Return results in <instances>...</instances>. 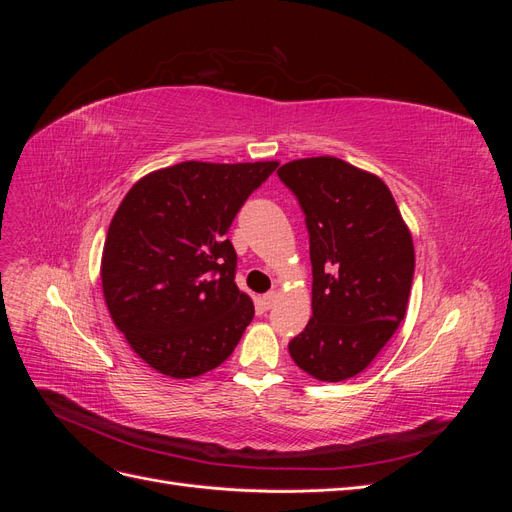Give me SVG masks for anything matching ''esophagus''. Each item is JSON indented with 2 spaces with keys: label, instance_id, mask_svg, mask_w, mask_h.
I'll return each instance as SVG.
<instances>
[{
  "label": "esophagus",
  "instance_id": "esophagus-1",
  "mask_svg": "<svg viewBox=\"0 0 512 512\" xmlns=\"http://www.w3.org/2000/svg\"><path fill=\"white\" fill-rule=\"evenodd\" d=\"M275 301H277V292H273V290L267 292V294H262V297H260V305L265 309H271L275 305Z\"/></svg>",
  "mask_w": 512,
  "mask_h": 512
}]
</instances>
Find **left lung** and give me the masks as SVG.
Segmentation results:
<instances>
[{
    "instance_id": "1",
    "label": "left lung",
    "mask_w": 512,
    "mask_h": 512,
    "mask_svg": "<svg viewBox=\"0 0 512 512\" xmlns=\"http://www.w3.org/2000/svg\"><path fill=\"white\" fill-rule=\"evenodd\" d=\"M309 232L312 318L288 352L309 376L348 380L376 359L404 320L414 245L386 183L339 158L277 170Z\"/></svg>"
}]
</instances>
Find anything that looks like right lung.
<instances>
[{
    "instance_id": "add662e5",
    "label": "right lung",
    "mask_w": 512,
    "mask_h": 512,
    "mask_svg": "<svg viewBox=\"0 0 512 512\" xmlns=\"http://www.w3.org/2000/svg\"><path fill=\"white\" fill-rule=\"evenodd\" d=\"M277 162H181L121 200L102 252V290L132 350L170 378L222 365L254 318L226 232Z\"/></svg>"
}]
</instances>
